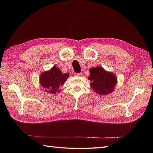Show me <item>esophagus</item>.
Wrapping results in <instances>:
<instances>
[{
	"instance_id": "34e87169",
	"label": "esophagus",
	"mask_w": 153,
	"mask_h": 153,
	"mask_svg": "<svg viewBox=\"0 0 153 153\" xmlns=\"http://www.w3.org/2000/svg\"><path fill=\"white\" fill-rule=\"evenodd\" d=\"M75 76H78V77H80V76H82V74H77V73H76L75 74Z\"/></svg>"
}]
</instances>
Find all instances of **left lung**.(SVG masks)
I'll list each match as a JSON object with an SVG mask.
<instances>
[{
	"label": "left lung",
	"instance_id": "left-lung-1",
	"mask_svg": "<svg viewBox=\"0 0 153 153\" xmlns=\"http://www.w3.org/2000/svg\"><path fill=\"white\" fill-rule=\"evenodd\" d=\"M88 79L90 86L99 95H108L112 93L117 84V77L111 71H108L102 67L97 66L89 70Z\"/></svg>",
	"mask_w": 153,
	"mask_h": 153
}]
</instances>
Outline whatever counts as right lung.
I'll use <instances>...</instances> for the list:
<instances>
[{
    "mask_svg": "<svg viewBox=\"0 0 153 153\" xmlns=\"http://www.w3.org/2000/svg\"><path fill=\"white\" fill-rule=\"evenodd\" d=\"M69 77V74L62 73L59 68L54 66L48 71L42 72L39 76L40 85L45 88V92L54 95L60 91V87L64 85Z\"/></svg>",
    "mask_w": 153,
    "mask_h": 153,
    "instance_id": "right-lung-1",
    "label": "right lung"
}]
</instances>
